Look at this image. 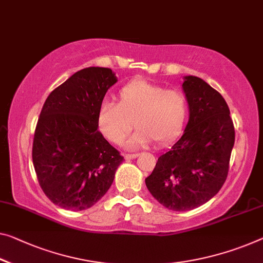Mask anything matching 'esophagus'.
<instances>
[{
  "mask_svg": "<svg viewBox=\"0 0 263 263\" xmlns=\"http://www.w3.org/2000/svg\"><path fill=\"white\" fill-rule=\"evenodd\" d=\"M136 156H137V154H126V155H124V159H126V160H133V159H135Z\"/></svg>",
  "mask_w": 263,
  "mask_h": 263,
  "instance_id": "1",
  "label": "esophagus"
}]
</instances>
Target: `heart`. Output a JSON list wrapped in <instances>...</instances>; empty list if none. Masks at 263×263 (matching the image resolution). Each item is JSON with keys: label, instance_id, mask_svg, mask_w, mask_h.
I'll list each match as a JSON object with an SVG mask.
<instances>
[{"label": "heart", "instance_id": "obj_1", "mask_svg": "<svg viewBox=\"0 0 263 263\" xmlns=\"http://www.w3.org/2000/svg\"><path fill=\"white\" fill-rule=\"evenodd\" d=\"M183 92L145 81H133L118 94V104L103 102L98 111V127L109 142L122 144L133 127L139 128L127 147L137 149L155 141L162 145L180 134L187 118Z\"/></svg>", "mask_w": 263, "mask_h": 263}]
</instances>
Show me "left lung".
I'll list each match as a JSON object with an SVG mask.
<instances>
[{
  "label": "left lung",
  "instance_id": "left-lung-1",
  "mask_svg": "<svg viewBox=\"0 0 263 263\" xmlns=\"http://www.w3.org/2000/svg\"><path fill=\"white\" fill-rule=\"evenodd\" d=\"M189 120L183 135L157 160L145 185L165 208L185 212L219 193L227 179L235 130L228 104L196 76H184Z\"/></svg>",
  "mask_w": 263,
  "mask_h": 263
}]
</instances>
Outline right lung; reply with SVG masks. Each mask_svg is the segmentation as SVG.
<instances>
[{
  "mask_svg": "<svg viewBox=\"0 0 263 263\" xmlns=\"http://www.w3.org/2000/svg\"><path fill=\"white\" fill-rule=\"evenodd\" d=\"M116 82L109 68H84L55 88L43 104L33 164L43 193L67 211L94 205L110 188L123 161L98 127L99 108Z\"/></svg>",
  "mask_w": 263,
  "mask_h": 263,
  "instance_id": "obj_1",
  "label": "right lung"
}]
</instances>
